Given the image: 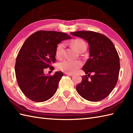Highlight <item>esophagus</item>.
I'll return each mask as SVG.
<instances>
[{"label":"esophagus","instance_id":"esophagus-1","mask_svg":"<svg viewBox=\"0 0 133 133\" xmlns=\"http://www.w3.org/2000/svg\"><path fill=\"white\" fill-rule=\"evenodd\" d=\"M64 74L67 75H70V76H71V75H73L72 73H69V72H64Z\"/></svg>","mask_w":133,"mask_h":133}]
</instances>
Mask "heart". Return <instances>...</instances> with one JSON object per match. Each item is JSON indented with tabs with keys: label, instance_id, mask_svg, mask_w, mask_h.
<instances>
[{
	"label": "heart",
	"instance_id": "obj_1",
	"mask_svg": "<svg viewBox=\"0 0 133 133\" xmlns=\"http://www.w3.org/2000/svg\"><path fill=\"white\" fill-rule=\"evenodd\" d=\"M72 47L77 49L78 51L82 52L85 51L87 49V44L84 40L77 38L72 40L70 43ZM65 45L64 43H60L56 46L55 51V55L57 58L61 59L63 57L64 54ZM81 62L79 61H71V60H64L60 62L58 64V67L59 70L65 72L73 73L82 66Z\"/></svg>",
	"mask_w": 133,
	"mask_h": 133
}]
</instances>
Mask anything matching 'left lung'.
Instances as JSON below:
<instances>
[{
  "label": "left lung",
  "instance_id": "obj_1",
  "mask_svg": "<svg viewBox=\"0 0 133 133\" xmlns=\"http://www.w3.org/2000/svg\"><path fill=\"white\" fill-rule=\"evenodd\" d=\"M70 33L84 38L89 47V58L82 67L88 75L82 77L81 82L76 87L77 92L88 101L102 100L113 90L119 78L120 61L115 46L110 38L97 32L84 30ZM91 73L94 74L90 76Z\"/></svg>",
  "mask_w": 133,
  "mask_h": 133
}]
</instances>
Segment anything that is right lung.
I'll list each match as a JSON object with an SVG mask.
<instances>
[{"instance_id":"add662e5","label":"right lung","mask_w":133,"mask_h":133,"mask_svg":"<svg viewBox=\"0 0 133 133\" xmlns=\"http://www.w3.org/2000/svg\"><path fill=\"white\" fill-rule=\"evenodd\" d=\"M71 38L67 34L56 31L39 30L30 35L23 43L16 58L15 72L22 93L35 102H43L56 93L63 72L45 75L44 70L56 61L55 51L62 40Z\"/></svg>"}]
</instances>
